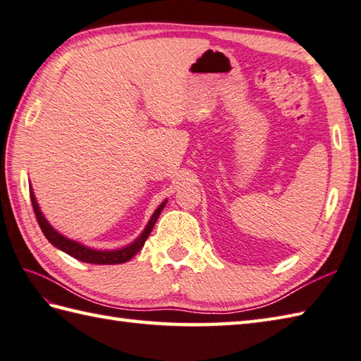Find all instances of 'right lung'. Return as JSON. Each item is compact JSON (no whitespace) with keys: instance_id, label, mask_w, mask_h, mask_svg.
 <instances>
[{"instance_id":"obj_1","label":"right lung","mask_w":361,"mask_h":361,"mask_svg":"<svg viewBox=\"0 0 361 361\" xmlns=\"http://www.w3.org/2000/svg\"><path fill=\"white\" fill-rule=\"evenodd\" d=\"M30 202H32V208H34V212H35V217H37V221L38 225H40L42 231L44 234L46 239H48L54 247L62 250L63 252H66V255H70L71 257L74 259H79L82 260V262H87V264H99V265H110V264H124L127 262V260L132 259L137 251H140L142 247L145 240H147L149 234L152 233L153 226H155L157 220L159 217L161 211L164 209V206L167 202H163L159 206L158 209L153 212L152 219L149 220L147 226L144 228V231L141 233V235L137 237V239L133 242L127 245V247L121 248V250H113V251H101V250H91L88 247H85V245L82 243H78L74 242L71 239H66L65 235H62L60 233H57L56 229H54L49 224L48 220L44 219V216L42 214L40 208H38V203L35 200V195L32 192V189H30Z\"/></svg>"}]
</instances>
